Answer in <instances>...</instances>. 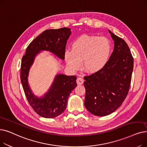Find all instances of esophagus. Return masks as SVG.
Here are the masks:
<instances>
[{
    "mask_svg": "<svg viewBox=\"0 0 147 147\" xmlns=\"http://www.w3.org/2000/svg\"><path fill=\"white\" fill-rule=\"evenodd\" d=\"M76 82H77L78 85H82L83 84H84V80L82 78H78L77 79V80H76Z\"/></svg>",
    "mask_w": 147,
    "mask_h": 147,
    "instance_id": "34e87169",
    "label": "esophagus"
}]
</instances>
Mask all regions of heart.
<instances>
[{
  "instance_id": "b5f03b06",
  "label": "heart",
  "mask_w": 147,
  "mask_h": 147,
  "mask_svg": "<svg viewBox=\"0 0 147 147\" xmlns=\"http://www.w3.org/2000/svg\"><path fill=\"white\" fill-rule=\"evenodd\" d=\"M111 44L104 36L83 35L75 40L71 50H66L64 59L68 67L78 70L81 67L88 73H96L103 69L109 61Z\"/></svg>"
}]
</instances>
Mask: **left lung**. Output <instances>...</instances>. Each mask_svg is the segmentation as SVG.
<instances>
[{
	"label": "left lung",
	"instance_id": "obj_1",
	"mask_svg": "<svg viewBox=\"0 0 147 147\" xmlns=\"http://www.w3.org/2000/svg\"><path fill=\"white\" fill-rule=\"evenodd\" d=\"M114 49L105 67L84 77L85 106L94 115H108L122 105L128 94L133 69L130 50L122 38L109 30Z\"/></svg>",
	"mask_w": 147,
	"mask_h": 147
}]
</instances>
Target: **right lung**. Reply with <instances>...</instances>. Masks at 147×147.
I'll list each match as a JSON object with an SVG mask.
<instances>
[{
  "label": "right lung",
  "mask_w": 147,
  "mask_h": 147,
  "mask_svg": "<svg viewBox=\"0 0 147 147\" xmlns=\"http://www.w3.org/2000/svg\"><path fill=\"white\" fill-rule=\"evenodd\" d=\"M71 33V29L67 28L44 31L29 44L22 58L20 79L23 90L30 106L42 117L52 118L64 112L69 95L77 86V78L75 76L56 75L48 92L38 98L32 92L28 84L29 69L36 55L41 50L49 51L64 59L67 41Z\"/></svg>",
  "instance_id": "obj_1"
}]
</instances>
